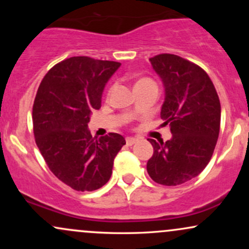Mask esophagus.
Instances as JSON below:
<instances>
[{
    "label": "esophagus",
    "mask_w": 249,
    "mask_h": 249,
    "mask_svg": "<svg viewBox=\"0 0 249 249\" xmlns=\"http://www.w3.org/2000/svg\"><path fill=\"white\" fill-rule=\"evenodd\" d=\"M137 142H138V139L133 138V137H127V138H126V144L128 145V146H131V145L136 144Z\"/></svg>",
    "instance_id": "obj_1"
}]
</instances>
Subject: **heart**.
<instances>
[{
    "label": "heart",
    "mask_w": 249,
    "mask_h": 249,
    "mask_svg": "<svg viewBox=\"0 0 249 249\" xmlns=\"http://www.w3.org/2000/svg\"><path fill=\"white\" fill-rule=\"evenodd\" d=\"M145 82H153V81L150 78H142L138 81V83H145ZM138 83H137V84H138Z\"/></svg>",
    "instance_id": "1"
}]
</instances>
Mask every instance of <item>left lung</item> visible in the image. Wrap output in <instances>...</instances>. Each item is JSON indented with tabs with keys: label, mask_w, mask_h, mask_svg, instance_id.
I'll use <instances>...</instances> for the list:
<instances>
[{
	"label": "left lung",
	"mask_w": 249,
	"mask_h": 249,
	"mask_svg": "<svg viewBox=\"0 0 249 249\" xmlns=\"http://www.w3.org/2000/svg\"><path fill=\"white\" fill-rule=\"evenodd\" d=\"M165 87L162 125L172 139L156 142L148 159V176L164 186H177L193 179L212 158L220 131L221 107L213 82L199 65L172 55L150 58Z\"/></svg>",
	"instance_id": "8db88e82"
}]
</instances>
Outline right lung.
I'll list each match as a JSON object with an SVG mask.
<instances>
[{
    "label": "right lung",
    "instance_id": "add662e5",
    "mask_svg": "<svg viewBox=\"0 0 249 249\" xmlns=\"http://www.w3.org/2000/svg\"><path fill=\"white\" fill-rule=\"evenodd\" d=\"M119 62L76 56L57 63L37 90L33 107L37 147L55 176L75 191H95L112 174L124 137L110 132L92 138L88 123L102 107L105 84Z\"/></svg>",
    "mask_w": 249,
    "mask_h": 249
}]
</instances>
